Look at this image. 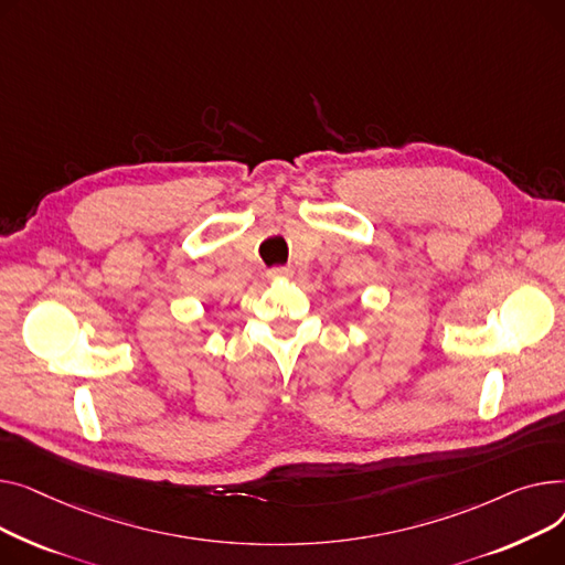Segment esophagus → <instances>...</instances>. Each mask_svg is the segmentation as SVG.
Listing matches in <instances>:
<instances>
[{
    "mask_svg": "<svg viewBox=\"0 0 565 565\" xmlns=\"http://www.w3.org/2000/svg\"><path fill=\"white\" fill-rule=\"evenodd\" d=\"M285 276H289V269H287V267H274V269L269 271V278H285Z\"/></svg>",
    "mask_w": 565,
    "mask_h": 565,
    "instance_id": "1",
    "label": "esophagus"
}]
</instances>
